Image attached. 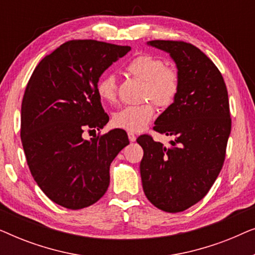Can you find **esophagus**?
<instances>
[{"label": "esophagus", "instance_id": "34e87169", "mask_svg": "<svg viewBox=\"0 0 255 255\" xmlns=\"http://www.w3.org/2000/svg\"><path fill=\"white\" fill-rule=\"evenodd\" d=\"M128 140L135 141V134L133 132H128Z\"/></svg>", "mask_w": 255, "mask_h": 255}]
</instances>
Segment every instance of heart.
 Returning a JSON list of instances; mask_svg holds the SVG:
<instances>
[{"label":"heart","instance_id":"obj_1","mask_svg":"<svg viewBox=\"0 0 255 255\" xmlns=\"http://www.w3.org/2000/svg\"><path fill=\"white\" fill-rule=\"evenodd\" d=\"M125 71L144 82L142 100H151L156 107L168 108L175 102L181 89L180 71L166 65L162 58L154 54H139L125 66ZM118 83L114 74H103L97 80L96 93L104 103L113 104L117 100ZM154 116V106L149 101L137 106H128L113 115V125L124 130L139 132L147 127Z\"/></svg>","mask_w":255,"mask_h":255}]
</instances>
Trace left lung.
<instances>
[{"mask_svg": "<svg viewBox=\"0 0 255 255\" xmlns=\"http://www.w3.org/2000/svg\"><path fill=\"white\" fill-rule=\"evenodd\" d=\"M168 52L181 74L175 102L156 118L153 130L172 135L168 147L141 134L142 189L160 210L181 212L200 202L224 165L231 132L228 89L216 65L193 44L152 40Z\"/></svg>", "mask_w": 255, "mask_h": 255, "instance_id": "8db88e82", "label": "left lung"}]
</instances>
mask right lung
I'll list each match as a JSON object with an SVG mask.
<instances>
[{"label": "right lung", "mask_w": 255, "mask_h": 255, "mask_svg": "<svg viewBox=\"0 0 255 255\" xmlns=\"http://www.w3.org/2000/svg\"><path fill=\"white\" fill-rule=\"evenodd\" d=\"M131 50L94 39L66 41L41 60L22 101L20 140L30 172L44 194L78 210L96 203L110 183V163L128 145L127 132L82 138L109 121L96 83Z\"/></svg>", "instance_id": "obj_1"}]
</instances>
